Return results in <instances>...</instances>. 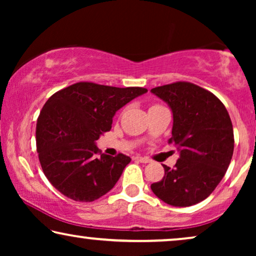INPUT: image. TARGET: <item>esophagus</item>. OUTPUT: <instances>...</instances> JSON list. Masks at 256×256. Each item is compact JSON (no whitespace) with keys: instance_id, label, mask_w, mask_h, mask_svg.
Here are the masks:
<instances>
[{"instance_id":"obj_1","label":"esophagus","mask_w":256,"mask_h":256,"mask_svg":"<svg viewBox=\"0 0 256 256\" xmlns=\"http://www.w3.org/2000/svg\"><path fill=\"white\" fill-rule=\"evenodd\" d=\"M134 160H138L140 163H149L148 158H146V157H141V156H135Z\"/></svg>"}]
</instances>
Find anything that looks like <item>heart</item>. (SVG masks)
<instances>
[{
	"mask_svg": "<svg viewBox=\"0 0 256 256\" xmlns=\"http://www.w3.org/2000/svg\"><path fill=\"white\" fill-rule=\"evenodd\" d=\"M154 106H158V104H154ZM154 106H152V107H154Z\"/></svg>",
	"mask_w": 256,
	"mask_h": 256,
	"instance_id": "b5f03b06",
	"label": "heart"
}]
</instances>
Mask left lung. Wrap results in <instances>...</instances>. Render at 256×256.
I'll use <instances>...</instances> for the list:
<instances>
[{"mask_svg": "<svg viewBox=\"0 0 256 256\" xmlns=\"http://www.w3.org/2000/svg\"><path fill=\"white\" fill-rule=\"evenodd\" d=\"M152 92L169 104L174 115V143L180 158L163 166L164 177L152 184L160 200L186 208L204 200L225 176L234 150L233 126L224 104L210 90L177 82Z\"/></svg>", "mask_w": 256, "mask_h": 256, "instance_id": "1", "label": "left lung"}]
</instances>
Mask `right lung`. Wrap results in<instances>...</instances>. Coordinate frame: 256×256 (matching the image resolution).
<instances>
[{"instance_id":"right-lung-1","label":"right lung","mask_w":256,"mask_h":256,"mask_svg":"<svg viewBox=\"0 0 256 256\" xmlns=\"http://www.w3.org/2000/svg\"><path fill=\"white\" fill-rule=\"evenodd\" d=\"M146 92L82 82L48 98L37 118L36 146L44 174L60 194L87 202L114 188L130 157L100 154L96 141L121 107Z\"/></svg>"}]
</instances>
